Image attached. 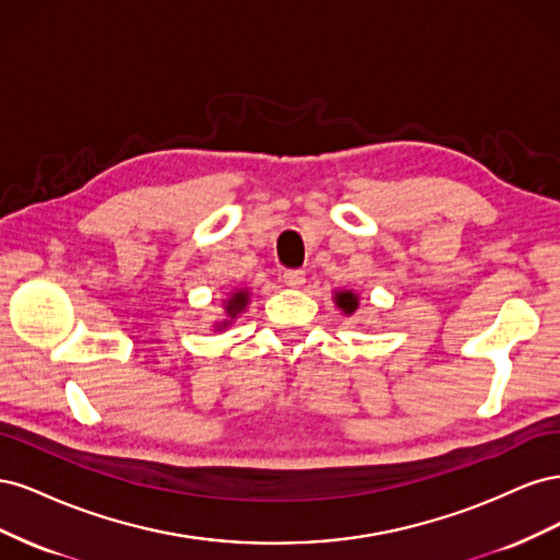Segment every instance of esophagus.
I'll return each instance as SVG.
<instances>
[{"instance_id": "34e87169", "label": "esophagus", "mask_w": 560, "mask_h": 560, "mask_svg": "<svg viewBox=\"0 0 560 560\" xmlns=\"http://www.w3.org/2000/svg\"><path fill=\"white\" fill-rule=\"evenodd\" d=\"M284 284L287 287H303L306 284V273L303 270H284Z\"/></svg>"}]
</instances>
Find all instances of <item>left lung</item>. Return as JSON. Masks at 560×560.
Here are the masks:
<instances>
[{
  "mask_svg": "<svg viewBox=\"0 0 560 560\" xmlns=\"http://www.w3.org/2000/svg\"><path fill=\"white\" fill-rule=\"evenodd\" d=\"M334 301H336V306L341 308L346 315H352L354 311H358V306H360V296L352 294L350 290L336 292V294H334Z\"/></svg>",
  "mask_w": 560,
  "mask_h": 560,
  "instance_id": "left-lung-1",
  "label": "left lung"
}]
</instances>
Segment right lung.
<instances>
[{
    "label": "right lung",
    "mask_w": 560,
    "mask_h": 560,
    "mask_svg": "<svg viewBox=\"0 0 560 560\" xmlns=\"http://www.w3.org/2000/svg\"><path fill=\"white\" fill-rule=\"evenodd\" d=\"M247 301H249V292H247V290H235V292L224 301V311H226V317H229V319L219 322L217 329H224V327H229V322H231V319H235V317H238V313H243V311H245Z\"/></svg>",
    "instance_id": "right-lung-1"
}]
</instances>
